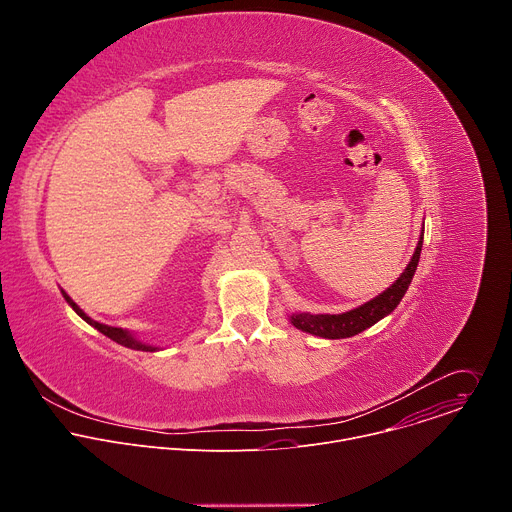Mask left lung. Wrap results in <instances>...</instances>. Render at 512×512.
<instances>
[{"mask_svg": "<svg viewBox=\"0 0 512 512\" xmlns=\"http://www.w3.org/2000/svg\"><path fill=\"white\" fill-rule=\"evenodd\" d=\"M421 245H423V235L417 241L415 253L409 261V265L405 267V271L383 291L377 298L364 302L362 306L342 312V314H310V312H294L289 314V322L291 326H296L302 332L320 336V338H330V340H338V338H350L362 330L371 328L373 324H377L379 320H383L385 316H389L399 302L403 300L405 291L409 289V283L415 275L417 263H419V255H421Z\"/></svg>", "mask_w": 512, "mask_h": 512, "instance_id": "8db88e82", "label": "left lung"}]
</instances>
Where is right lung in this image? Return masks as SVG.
<instances>
[{"instance_id": "right-lung-1", "label": "right lung", "mask_w": 512, "mask_h": 512, "mask_svg": "<svg viewBox=\"0 0 512 512\" xmlns=\"http://www.w3.org/2000/svg\"><path fill=\"white\" fill-rule=\"evenodd\" d=\"M60 294H62V298L66 300V304L75 310L87 324H91L93 328H97L101 334H105L107 338H111L113 342H117V344H121V346H127V348H133V350H143V352H156V350H160L158 346H154V344H145V342H141L131 330H123V328H115V326H107V324H101V322H97V320H93L91 316H87L79 306H77V302H72V298L66 294L64 289H60Z\"/></svg>"}]
</instances>
